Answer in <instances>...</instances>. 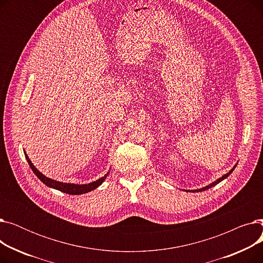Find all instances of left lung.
I'll return each instance as SVG.
<instances>
[{
    "label": "left lung",
    "mask_w": 263,
    "mask_h": 263,
    "mask_svg": "<svg viewBox=\"0 0 263 263\" xmlns=\"http://www.w3.org/2000/svg\"><path fill=\"white\" fill-rule=\"evenodd\" d=\"M236 166H237V164L234 165V166H233V167H232V168H231V170H230V171H229V172H228L226 175H224V176H222V177H220V178H218L217 180H215L214 182L210 183L209 185H205L204 187H201V189H198V190H193L192 192H194V193H196V192H202V191H205V190H208V189H210V187H212V186L216 185V184H217V183H219L220 181H223L224 179H226V178H227V177H228V176H229V175H230V174L233 172V170L236 168ZM185 192H191V191H189V190H187V191H185Z\"/></svg>",
    "instance_id": "8db88e82"
}]
</instances>
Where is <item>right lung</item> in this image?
Returning a JSON list of instances; mask_svg holds the SVG:
<instances>
[{"label": "right lung", "mask_w": 263, "mask_h": 263, "mask_svg": "<svg viewBox=\"0 0 263 263\" xmlns=\"http://www.w3.org/2000/svg\"><path fill=\"white\" fill-rule=\"evenodd\" d=\"M24 156L25 159L29 163V165L31 166L32 171L34 172V174L39 178V180L45 183L47 186L55 189V190H59L63 193H66V194H70V195H81V194H85V193H88L95 189H97L98 186H100L103 181L105 180V178L107 177V175L109 174V172L106 173V175H104L102 178L98 179V180H96L93 182L87 183V184H74V183H67V182H61V181H57V180H53L51 178L46 177L44 174H41L35 166L34 164L32 163V161L30 160V158L27 157L26 153L24 151Z\"/></svg>", "instance_id": "obj_1"}]
</instances>
